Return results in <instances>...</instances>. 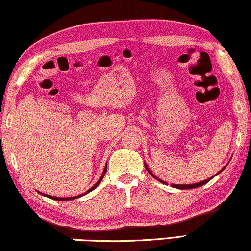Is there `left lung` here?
Returning <instances> with one entry per match:
<instances>
[{
	"label": "left lung",
	"instance_id": "8db88e82",
	"mask_svg": "<svg viewBox=\"0 0 251 251\" xmlns=\"http://www.w3.org/2000/svg\"><path fill=\"white\" fill-rule=\"evenodd\" d=\"M144 164H145V168H146V170H147V171H149V173H150L151 175H152V176H153L154 178H155V179H156V180H159V181H161V183H162V184H166V185H167V183H166V181L161 180V179H159V178H157L156 176H154V175L152 174V171H151V170L149 169V168H147V166H146V163H144ZM225 168H226V166H225L224 168H223V169H222L221 171H219V173H217V174H216V175L221 174V173H222V171L225 169ZM216 175H215V176H216ZM215 176H212V177H210V178H208V179H204V180H202V181H199V183H195V184H183V185H181V184H180V185H178V184H171V186H174V187H176V188H179V190H190V188H197V187H200V186H202V185L207 184V183H208V181H210V180L212 179V178H214Z\"/></svg>",
	"mask_w": 251,
	"mask_h": 251
}]
</instances>
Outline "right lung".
I'll use <instances>...</instances> for the list:
<instances>
[{"label":"right lung","mask_w":251,"mask_h":251,"mask_svg":"<svg viewBox=\"0 0 251 251\" xmlns=\"http://www.w3.org/2000/svg\"><path fill=\"white\" fill-rule=\"evenodd\" d=\"M106 171H107V164H106L105 166V169H104V171H102V175L100 176V178H99L98 179V181L97 183H96L94 186H92L90 190H88L87 192H84V193H82V194H80V195H76V197H70V198H57V197H51V195H47V194H43V193H41V192H39L40 194H42V195H44V197H47V198H50V199H52V200H58V201H67V200H73V199H77V198H81V197H83V195H85V194H88V193H90L91 191H94L96 187L98 186L99 184H100V181H101V179L102 178H104V175L106 174Z\"/></svg>","instance_id":"1"}]
</instances>
